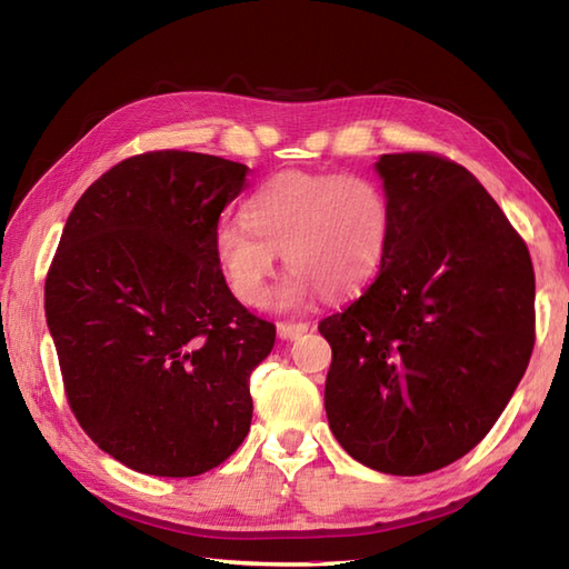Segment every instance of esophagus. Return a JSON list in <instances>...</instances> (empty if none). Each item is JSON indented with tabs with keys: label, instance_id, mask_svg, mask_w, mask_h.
<instances>
[{
	"label": "esophagus",
	"instance_id": "34e87169",
	"mask_svg": "<svg viewBox=\"0 0 569 569\" xmlns=\"http://www.w3.org/2000/svg\"><path fill=\"white\" fill-rule=\"evenodd\" d=\"M303 332H308V322H278V337L281 340H296Z\"/></svg>",
	"mask_w": 569,
	"mask_h": 569
}]
</instances>
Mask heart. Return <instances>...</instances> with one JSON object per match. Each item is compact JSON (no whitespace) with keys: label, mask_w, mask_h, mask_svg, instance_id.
<instances>
[{"label":"heart","mask_w":569,"mask_h":569,"mask_svg":"<svg viewBox=\"0 0 569 569\" xmlns=\"http://www.w3.org/2000/svg\"><path fill=\"white\" fill-rule=\"evenodd\" d=\"M244 214L224 217L212 237L229 291L244 306L263 303L278 253L293 269L278 291L281 308L316 291L359 293L381 271L393 234L389 192L369 176L281 173L253 192Z\"/></svg>","instance_id":"heart-1"}]
</instances>
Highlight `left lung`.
Returning <instances> with one entry per match:
<instances>
[{
  "label": "left lung",
  "instance_id": "obj_1",
  "mask_svg": "<svg viewBox=\"0 0 569 569\" xmlns=\"http://www.w3.org/2000/svg\"><path fill=\"white\" fill-rule=\"evenodd\" d=\"M393 208L386 261L318 330L332 347L330 430L357 462L416 477L477 447L536 342V273L485 186L445 156L383 153Z\"/></svg>",
  "mask_w": 569,
  "mask_h": 569
}]
</instances>
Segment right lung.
<instances>
[{"label":"right lung","instance_id":"right-lung-1","mask_svg":"<svg viewBox=\"0 0 569 569\" xmlns=\"http://www.w3.org/2000/svg\"><path fill=\"white\" fill-rule=\"evenodd\" d=\"M247 173L208 153L131 156L82 192L48 269L70 410L141 475L198 477L249 432V377L276 328L232 296L212 247Z\"/></svg>","mask_w":569,"mask_h":569}]
</instances>
